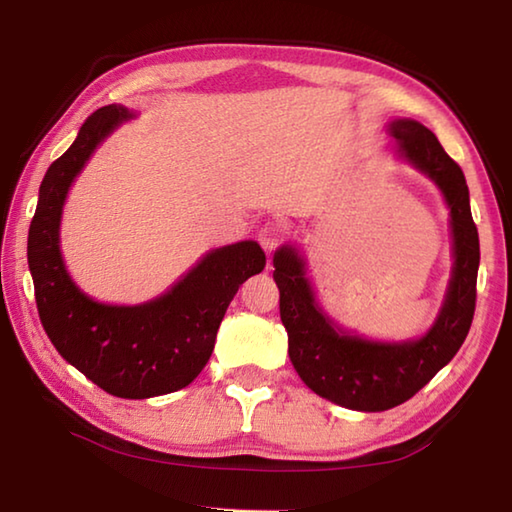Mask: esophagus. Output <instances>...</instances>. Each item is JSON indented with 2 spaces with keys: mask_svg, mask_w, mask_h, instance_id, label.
<instances>
[{
  "mask_svg": "<svg viewBox=\"0 0 512 512\" xmlns=\"http://www.w3.org/2000/svg\"><path fill=\"white\" fill-rule=\"evenodd\" d=\"M257 241L262 244L266 253L271 255L273 250L282 244V225L273 223V221H266L262 228L257 230Z\"/></svg>",
  "mask_w": 512,
  "mask_h": 512,
  "instance_id": "obj_1",
  "label": "esophagus"
}]
</instances>
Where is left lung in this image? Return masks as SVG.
<instances>
[{
    "mask_svg": "<svg viewBox=\"0 0 512 512\" xmlns=\"http://www.w3.org/2000/svg\"><path fill=\"white\" fill-rule=\"evenodd\" d=\"M397 153L443 192L452 216L454 268L436 323L422 339L377 343L334 327L316 305L305 262L293 246L273 255V280L280 289V318L289 334V357L300 379L325 400L352 411H388L427 386L445 368L470 332L476 307L479 232L472 219L463 169L438 137L413 119L388 124Z\"/></svg>",
    "mask_w": 512,
    "mask_h": 512,
    "instance_id": "1",
    "label": "left lung"
}]
</instances>
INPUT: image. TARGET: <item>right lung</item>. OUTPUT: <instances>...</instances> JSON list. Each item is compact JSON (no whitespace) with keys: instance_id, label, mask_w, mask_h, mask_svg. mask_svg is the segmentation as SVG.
Listing matches in <instances>:
<instances>
[{"instance_id":"right-lung-1","label":"right lung","mask_w":512,"mask_h":512,"mask_svg":"<svg viewBox=\"0 0 512 512\" xmlns=\"http://www.w3.org/2000/svg\"><path fill=\"white\" fill-rule=\"evenodd\" d=\"M131 117L115 103L99 108L51 162L27 255L42 327L60 357L106 393L146 400L180 391L198 377L212 357L225 309L250 275L262 273L266 255L257 241L216 248L164 296L135 307L103 305L76 287L58 244L65 198L94 149Z\"/></svg>"}]
</instances>
